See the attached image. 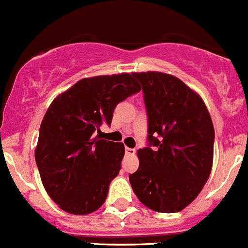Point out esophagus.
I'll list each match as a JSON object with an SVG mask.
<instances>
[{"label": "esophagus", "instance_id": "34e87169", "mask_svg": "<svg viewBox=\"0 0 248 248\" xmlns=\"http://www.w3.org/2000/svg\"><path fill=\"white\" fill-rule=\"evenodd\" d=\"M125 153L126 155H134L135 154V149H131V148H125Z\"/></svg>", "mask_w": 248, "mask_h": 248}]
</instances>
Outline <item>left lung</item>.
Here are the masks:
<instances>
[{
	"label": "left lung",
	"instance_id": "obj_1",
	"mask_svg": "<svg viewBox=\"0 0 248 248\" xmlns=\"http://www.w3.org/2000/svg\"><path fill=\"white\" fill-rule=\"evenodd\" d=\"M148 114V145L129 175L135 195L156 212H179L196 199L210 176L215 130L209 110L183 80L160 72L133 73Z\"/></svg>",
	"mask_w": 248,
	"mask_h": 248
}]
</instances>
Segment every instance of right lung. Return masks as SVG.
<instances>
[{
	"label": "right lung",
	"mask_w": 248,
	"mask_h": 248,
	"mask_svg": "<svg viewBox=\"0 0 248 248\" xmlns=\"http://www.w3.org/2000/svg\"><path fill=\"white\" fill-rule=\"evenodd\" d=\"M138 92L133 74L93 77L77 82L49 105L34 155L46 191L65 212L88 215L104 203L125 150L95 131L110 125L115 107Z\"/></svg>",
	"instance_id": "1"
}]
</instances>
